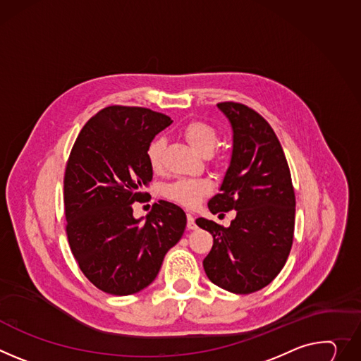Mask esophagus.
Segmentation results:
<instances>
[{"mask_svg": "<svg viewBox=\"0 0 361 361\" xmlns=\"http://www.w3.org/2000/svg\"><path fill=\"white\" fill-rule=\"evenodd\" d=\"M187 227H188V231H194V228L197 227V224H195V220H194V216L191 213H187Z\"/></svg>", "mask_w": 361, "mask_h": 361, "instance_id": "1", "label": "esophagus"}]
</instances>
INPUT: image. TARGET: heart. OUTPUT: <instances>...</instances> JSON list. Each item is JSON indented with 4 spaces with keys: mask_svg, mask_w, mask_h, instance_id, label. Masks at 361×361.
I'll return each instance as SVG.
<instances>
[{
    "mask_svg": "<svg viewBox=\"0 0 361 361\" xmlns=\"http://www.w3.org/2000/svg\"><path fill=\"white\" fill-rule=\"evenodd\" d=\"M183 138L190 147L202 155H207L216 145L217 134L213 126L203 121H191L183 130ZM164 140L157 138L148 147V161L154 170H159L162 166ZM212 191V183L206 178H178L164 188V194L170 200L185 206H197L206 194Z\"/></svg>",
    "mask_w": 361,
    "mask_h": 361,
    "instance_id": "heart-1",
    "label": "heart"
}]
</instances>
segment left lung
<instances>
[{
    "label": "left lung",
    "mask_w": 361,
    "mask_h": 361,
    "mask_svg": "<svg viewBox=\"0 0 361 361\" xmlns=\"http://www.w3.org/2000/svg\"><path fill=\"white\" fill-rule=\"evenodd\" d=\"M217 108L233 133L232 155L220 192L209 210H236L231 226L199 217L213 247L203 260L209 279L233 293H250L271 283L290 252L295 192L288 162L271 125L253 109L223 102Z\"/></svg>",
    "instance_id": "left-lung-1"
}]
</instances>
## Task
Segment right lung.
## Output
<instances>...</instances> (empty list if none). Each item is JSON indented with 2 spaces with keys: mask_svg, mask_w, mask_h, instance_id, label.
Segmentation results:
<instances>
[{
  "mask_svg": "<svg viewBox=\"0 0 361 361\" xmlns=\"http://www.w3.org/2000/svg\"><path fill=\"white\" fill-rule=\"evenodd\" d=\"M171 122L145 108L108 106L87 121L72 148L64 173L66 233L80 271L106 293L147 288L184 233L181 207L161 200L135 219L130 206L148 197V147Z\"/></svg>",
  "mask_w": 361,
  "mask_h": 361,
  "instance_id": "right-lung-1",
  "label": "right lung"
}]
</instances>
